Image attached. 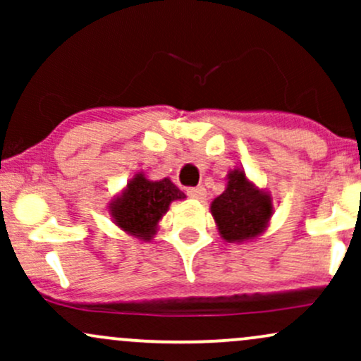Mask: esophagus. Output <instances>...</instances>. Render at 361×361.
Returning <instances> with one entry per match:
<instances>
[{"instance_id": "1", "label": "esophagus", "mask_w": 361, "mask_h": 361, "mask_svg": "<svg viewBox=\"0 0 361 361\" xmlns=\"http://www.w3.org/2000/svg\"><path fill=\"white\" fill-rule=\"evenodd\" d=\"M186 195H188L190 198H195V200H204L205 195H207V190L204 188V186H195V188L186 190Z\"/></svg>"}]
</instances>
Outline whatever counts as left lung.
Returning a JSON list of instances; mask_svg holds the SVG:
<instances>
[{
  "instance_id": "8db88e82",
  "label": "left lung",
  "mask_w": 361,
  "mask_h": 361,
  "mask_svg": "<svg viewBox=\"0 0 361 361\" xmlns=\"http://www.w3.org/2000/svg\"><path fill=\"white\" fill-rule=\"evenodd\" d=\"M271 200L255 188L243 169L229 175L226 192L212 202V215L226 241H244L263 233L270 221Z\"/></svg>"
}]
</instances>
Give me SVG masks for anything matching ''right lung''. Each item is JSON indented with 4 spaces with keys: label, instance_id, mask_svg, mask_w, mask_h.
Listing matches in <instances>:
<instances>
[{
    "label": "right lung",
    "instance_id": "add662e5",
    "mask_svg": "<svg viewBox=\"0 0 361 361\" xmlns=\"http://www.w3.org/2000/svg\"><path fill=\"white\" fill-rule=\"evenodd\" d=\"M185 193L168 178L149 181L137 175L127 190L111 204V217L123 231L140 239H151L156 224L163 217L173 200H181Z\"/></svg>",
    "mask_w": 361,
    "mask_h": 361
}]
</instances>
